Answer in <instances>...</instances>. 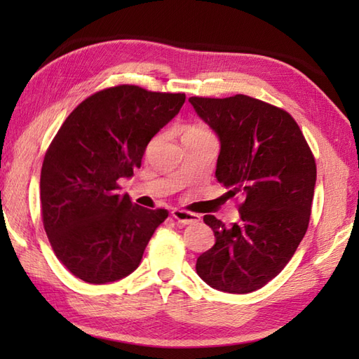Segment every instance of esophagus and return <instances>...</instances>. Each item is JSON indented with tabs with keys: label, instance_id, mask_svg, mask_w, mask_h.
Masks as SVG:
<instances>
[{
	"label": "esophagus",
	"instance_id": "obj_1",
	"mask_svg": "<svg viewBox=\"0 0 359 359\" xmlns=\"http://www.w3.org/2000/svg\"><path fill=\"white\" fill-rule=\"evenodd\" d=\"M171 215L175 220H177V222L185 224V225L197 224L201 220L199 215H194V212H189V211H185V210H172Z\"/></svg>",
	"mask_w": 359,
	"mask_h": 359
}]
</instances>
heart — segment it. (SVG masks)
<instances>
[{
    "label": "heart",
    "instance_id": "heart-1",
    "mask_svg": "<svg viewBox=\"0 0 359 359\" xmlns=\"http://www.w3.org/2000/svg\"><path fill=\"white\" fill-rule=\"evenodd\" d=\"M205 133L207 131H203V129H199V128H188L184 135H196V134H205Z\"/></svg>",
    "mask_w": 359,
    "mask_h": 359
}]
</instances>
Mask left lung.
I'll use <instances>...</instances> for the list:
<instances>
[{
	"label": "left lung",
	"mask_w": 359,
	"mask_h": 359,
	"mask_svg": "<svg viewBox=\"0 0 359 359\" xmlns=\"http://www.w3.org/2000/svg\"><path fill=\"white\" fill-rule=\"evenodd\" d=\"M189 103L219 137L217 182L242 201L231 226L203 216L216 243L197 257L196 271L220 292L251 293L284 270L307 231L315 157L294 118L276 106L242 94Z\"/></svg>",
	"instance_id": "1"
}]
</instances>
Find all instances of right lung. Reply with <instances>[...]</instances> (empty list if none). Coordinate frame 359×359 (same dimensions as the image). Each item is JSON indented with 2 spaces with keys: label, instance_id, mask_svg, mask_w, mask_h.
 Segmentation results:
<instances>
[{
  "label": "right lung",
  "instance_id": "add662e5",
  "mask_svg": "<svg viewBox=\"0 0 359 359\" xmlns=\"http://www.w3.org/2000/svg\"><path fill=\"white\" fill-rule=\"evenodd\" d=\"M184 103L185 94L120 85L88 97L58 129L43 160L41 216L74 276L108 284L139 266L168 211L133 203L118 180L140 168L152 137Z\"/></svg>",
  "mask_w": 359,
  "mask_h": 359
}]
</instances>
